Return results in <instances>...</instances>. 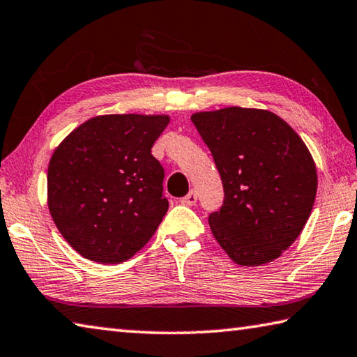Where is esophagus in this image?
Segmentation results:
<instances>
[{"instance_id": "obj_1", "label": "esophagus", "mask_w": 357, "mask_h": 357, "mask_svg": "<svg viewBox=\"0 0 357 357\" xmlns=\"http://www.w3.org/2000/svg\"><path fill=\"white\" fill-rule=\"evenodd\" d=\"M181 203L185 204V206H193V204L197 203V193L193 192V190H190L185 197L181 198Z\"/></svg>"}]
</instances>
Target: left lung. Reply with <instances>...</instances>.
I'll return each instance as SVG.
<instances>
[{
  "label": "left lung",
  "mask_w": 357,
  "mask_h": 357,
  "mask_svg": "<svg viewBox=\"0 0 357 357\" xmlns=\"http://www.w3.org/2000/svg\"><path fill=\"white\" fill-rule=\"evenodd\" d=\"M220 173L223 204L208 220L234 263L279 258L312 213L317 167L305 143L277 114L228 107L192 114Z\"/></svg>",
  "instance_id": "left-lung-1"
}]
</instances>
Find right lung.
I'll use <instances>...</instances> for the list:
<instances>
[{
    "label": "right lung",
    "mask_w": 357,
    "mask_h": 357,
    "mask_svg": "<svg viewBox=\"0 0 357 357\" xmlns=\"http://www.w3.org/2000/svg\"><path fill=\"white\" fill-rule=\"evenodd\" d=\"M168 116L105 114L77 128L48 164V209L82 257L123 263L168 211L164 167L151 154Z\"/></svg>",
    "instance_id": "add662e5"
}]
</instances>
